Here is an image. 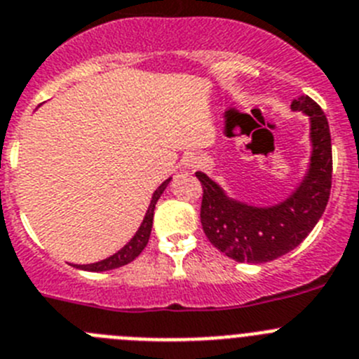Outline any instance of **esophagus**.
Listing matches in <instances>:
<instances>
[{"label":"esophagus","mask_w":359,"mask_h":359,"mask_svg":"<svg viewBox=\"0 0 359 359\" xmlns=\"http://www.w3.org/2000/svg\"><path fill=\"white\" fill-rule=\"evenodd\" d=\"M187 164H189L191 168H196V166H200V159L198 157H191V161H189Z\"/></svg>","instance_id":"obj_1"}]
</instances>
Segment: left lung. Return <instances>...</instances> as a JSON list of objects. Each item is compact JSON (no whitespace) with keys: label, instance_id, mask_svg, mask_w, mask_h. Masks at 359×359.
<instances>
[{"label":"left lung","instance_id":"1","mask_svg":"<svg viewBox=\"0 0 359 359\" xmlns=\"http://www.w3.org/2000/svg\"><path fill=\"white\" fill-rule=\"evenodd\" d=\"M293 111L311 119V164L297 191L273 208H252L231 200L215 180L196 172L202 184L200 222L208 240L240 263H266L304 241L324 215L331 195L332 151L327 118L309 96L293 100Z\"/></svg>","mask_w":359,"mask_h":359}]
</instances>
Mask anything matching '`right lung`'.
<instances>
[{
    "label": "right lung",
    "mask_w": 359,
    "mask_h": 359,
    "mask_svg": "<svg viewBox=\"0 0 359 359\" xmlns=\"http://www.w3.org/2000/svg\"><path fill=\"white\" fill-rule=\"evenodd\" d=\"M170 180H172V179L164 180V182L161 184L159 187H157L156 193H154V196H151L150 208H148L147 215H144L143 224H141V227L137 229V232H135L134 238H132V240L128 241V243L125 245L121 250H118L114 256L107 257V259L98 261V263H93V264H80L79 268H82V270H87V272H105V270H112V268H119V266H123V264H128L130 261H134L135 257L140 256L141 252L144 250V247H147L148 240H150L151 224H154V209H156V203H157V200L161 198V195H163L164 189H166L168 184H170Z\"/></svg>",
    "instance_id": "add662e5"
}]
</instances>
